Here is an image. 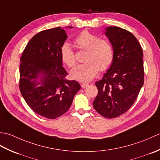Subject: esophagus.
Segmentation results:
<instances>
[{
	"instance_id": "34e87169",
	"label": "esophagus",
	"mask_w": 160,
	"mask_h": 160,
	"mask_svg": "<svg viewBox=\"0 0 160 160\" xmlns=\"http://www.w3.org/2000/svg\"><path fill=\"white\" fill-rule=\"evenodd\" d=\"M88 86H89V84H88V83H83V84H81V87H82V88H86Z\"/></svg>"
}]
</instances>
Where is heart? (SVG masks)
<instances>
[{
  "label": "heart",
  "mask_w": 160,
  "mask_h": 160,
  "mask_svg": "<svg viewBox=\"0 0 160 160\" xmlns=\"http://www.w3.org/2000/svg\"><path fill=\"white\" fill-rule=\"evenodd\" d=\"M74 42L80 48L87 50L85 63L78 64L71 71L72 79L80 82L92 80L99 71H105L111 65L113 60V47L109 40L99 38L94 33L84 30L78 34ZM60 56L62 62L72 67L76 62L73 50L68 43L61 47Z\"/></svg>",
  "instance_id": "heart-1"
}]
</instances>
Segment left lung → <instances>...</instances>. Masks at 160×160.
Masks as SVG:
<instances>
[{
    "instance_id": "8db88e82",
    "label": "left lung",
    "mask_w": 160,
    "mask_h": 160,
    "mask_svg": "<svg viewBox=\"0 0 160 160\" xmlns=\"http://www.w3.org/2000/svg\"><path fill=\"white\" fill-rule=\"evenodd\" d=\"M105 34L113 47V60L102 79L96 82L98 93L93 102L103 117L115 118L134 104L144 84L143 51L127 30L108 27Z\"/></svg>"
}]
</instances>
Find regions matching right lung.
Here are the masks:
<instances>
[{
	"label": "right lung",
	"mask_w": 160,
	"mask_h": 160,
	"mask_svg": "<svg viewBox=\"0 0 160 160\" xmlns=\"http://www.w3.org/2000/svg\"><path fill=\"white\" fill-rule=\"evenodd\" d=\"M67 38L60 27L43 30L32 37L20 58V93L36 114L51 120L66 113L81 88L66 79L60 49Z\"/></svg>",
	"instance_id": "add662e5"
}]
</instances>
